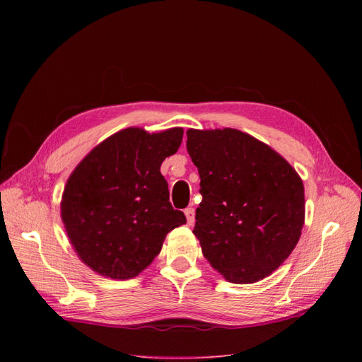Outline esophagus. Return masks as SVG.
Listing matches in <instances>:
<instances>
[{
    "label": "esophagus",
    "instance_id": "1",
    "mask_svg": "<svg viewBox=\"0 0 362 362\" xmlns=\"http://www.w3.org/2000/svg\"><path fill=\"white\" fill-rule=\"evenodd\" d=\"M185 218H187V223L189 225H193L194 223V210L192 206H189V208H185Z\"/></svg>",
    "mask_w": 362,
    "mask_h": 362
}]
</instances>
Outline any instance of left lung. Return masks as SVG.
I'll return each instance as SVG.
<instances>
[{
  "label": "left lung",
  "mask_w": 362,
  "mask_h": 362,
  "mask_svg": "<svg viewBox=\"0 0 362 362\" xmlns=\"http://www.w3.org/2000/svg\"><path fill=\"white\" fill-rule=\"evenodd\" d=\"M201 177L193 234L234 284L264 279L288 258L305 223L299 173L275 149L234 128L187 129Z\"/></svg>",
  "instance_id": "8db88e82"
}]
</instances>
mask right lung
Returning a JSON list of instances; mask_svg holds the SVG:
<instances>
[{"mask_svg":"<svg viewBox=\"0 0 362 362\" xmlns=\"http://www.w3.org/2000/svg\"><path fill=\"white\" fill-rule=\"evenodd\" d=\"M182 128L149 134L129 127L103 140L69 175L60 216L75 254L112 279H131L160 254L185 216L169 202L161 163L182 141Z\"/></svg>","mask_w":362,"mask_h":362,"instance_id":"1","label":"right lung"}]
</instances>
